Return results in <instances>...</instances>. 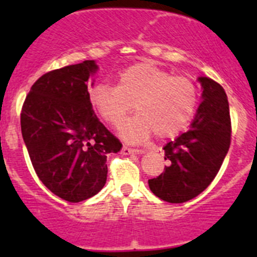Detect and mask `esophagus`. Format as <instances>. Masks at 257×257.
<instances>
[{
  "label": "esophagus",
  "instance_id": "1",
  "mask_svg": "<svg viewBox=\"0 0 257 257\" xmlns=\"http://www.w3.org/2000/svg\"><path fill=\"white\" fill-rule=\"evenodd\" d=\"M122 153L123 154H134V153H144V151H139V149H134L127 147V145H123L122 147Z\"/></svg>",
  "mask_w": 257,
  "mask_h": 257
}]
</instances>
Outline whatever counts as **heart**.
Returning <instances> with one entry per match:
<instances>
[{
    "instance_id": "obj_1",
    "label": "heart",
    "mask_w": 257,
    "mask_h": 257,
    "mask_svg": "<svg viewBox=\"0 0 257 257\" xmlns=\"http://www.w3.org/2000/svg\"><path fill=\"white\" fill-rule=\"evenodd\" d=\"M88 97L101 119L113 127L121 126L134 105L138 117L123 127L122 134L127 140L138 142L152 134L171 138L184 130L196 113L198 88L187 77L140 63L123 70L117 86H94Z\"/></svg>"
}]
</instances>
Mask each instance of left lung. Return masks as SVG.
I'll use <instances>...</instances> for the list:
<instances>
[{
    "label": "left lung",
    "instance_id": "left-lung-1",
    "mask_svg": "<svg viewBox=\"0 0 257 257\" xmlns=\"http://www.w3.org/2000/svg\"><path fill=\"white\" fill-rule=\"evenodd\" d=\"M202 101L190 128L163 147L162 174L149 179L152 192L162 201L183 203L201 194L212 183L230 147L229 103L221 85L199 77Z\"/></svg>",
    "mask_w": 257,
    "mask_h": 257
}]
</instances>
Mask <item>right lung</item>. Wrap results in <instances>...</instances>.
I'll return each instance as SVG.
<instances>
[{"mask_svg":"<svg viewBox=\"0 0 257 257\" xmlns=\"http://www.w3.org/2000/svg\"><path fill=\"white\" fill-rule=\"evenodd\" d=\"M94 60L47 72L33 83L20 113L29 158L45 187L67 202L91 198L106 181V156L121 142L99 121L87 82Z\"/></svg>","mask_w":257,"mask_h":257,"instance_id":"right-lung-1","label":"right lung"}]
</instances>
